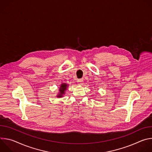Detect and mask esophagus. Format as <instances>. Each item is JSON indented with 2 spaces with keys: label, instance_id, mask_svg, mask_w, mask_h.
<instances>
[{
  "label": "esophagus",
  "instance_id": "1",
  "mask_svg": "<svg viewBox=\"0 0 152 152\" xmlns=\"http://www.w3.org/2000/svg\"><path fill=\"white\" fill-rule=\"evenodd\" d=\"M83 79H79L77 80V83H78L79 85H82V83H83Z\"/></svg>",
  "mask_w": 152,
  "mask_h": 152
}]
</instances>
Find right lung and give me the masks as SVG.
Here are the masks:
<instances>
[{
	"mask_svg": "<svg viewBox=\"0 0 152 152\" xmlns=\"http://www.w3.org/2000/svg\"><path fill=\"white\" fill-rule=\"evenodd\" d=\"M67 85L66 83H62L61 86V88H60V90H59V91H60V93L59 94V96H58V97H62V94H64V92L66 90V88L67 87Z\"/></svg>",
	"mask_w": 152,
	"mask_h": 152,
	"instance_id": "obj_1",
	"label": "right lung"
}]
</instances>
